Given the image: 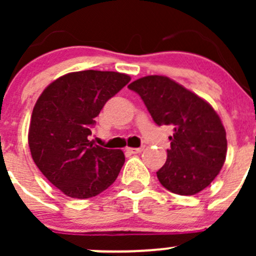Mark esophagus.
I'll use <instances>...</instances> for the list:
<instances>
[{"mask_svg":"<svg viewBox=\"0 0 256 256\" xmlns=\"http://www.w3.org/2000/svg\"><path fill=\"white\" fill-rule=\"evenodd\" d=\"M142 150H144V147H128V148H126V151L128 152H130V154H140V152H142Z\"/></svg>","mask_w":256,"mask_h":256,"instance_id":"34e87169","label":"esophagus"}]
</instances>
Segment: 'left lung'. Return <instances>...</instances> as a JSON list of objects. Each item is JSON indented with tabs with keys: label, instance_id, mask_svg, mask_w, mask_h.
I'll return each mask as SVG.
<instances>
[{
	"label": "left lung",
	"instance_id": "obj_1",
	"mask_svg": "<svg viewBox=\"0 0 256 256\" xmlns=\"http://www.w3.org/2000/svg\"><path fill=\"white\" fill-rule=\"evenodd\" d=\"M141 96L158 126L174 128L166 164L156 172L166 190L193 196L218 176L226 156V134L220 118L206 100L174 80L148 76L128 85Z\"/></svg>",
	"mask_w": 256,
	"mask_h": 256
}]
</instances>
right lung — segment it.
Segmentation results:
<instances>
[{
  "label": "right lung",
  "instance_id": "add662e5",
  "mask_svg": "<svg viewBox=\"0 0 256 256\" xmlns=\"http://www.w3.org/2000/svg\"><path fill=\"white\" fill-rule=\"evenodd\" d=\"M130 80L118 72H74L50 82L38 98L28 130L30 154L49 182L68 197L98 196L120 174L124 152L88 138L105 102Z\"/></svg>",
  "mask_w": 256,
  "mask_h": 256
}]
</instances>
